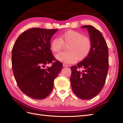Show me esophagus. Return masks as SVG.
Listing matches in <instances>:
<instances>
[{
	"mask_svg": "<svg viewBox=\"0 0 123 123\" xmlns=\"http://www.w3.org/2000/svg\"><path fill=\"white\" fill-rule=\"evenodd\" d=\"M63 66L64 67H69V65L67 64H66V63H64V64H63Z\"/></svg>",
	"mask_w": 123,
	"mask_h": 123,
	"instance_id": "obj_1",
	"label": "esophagus"
}]
</instances>
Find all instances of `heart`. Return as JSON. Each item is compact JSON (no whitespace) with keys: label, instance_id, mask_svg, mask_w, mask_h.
<instances>
[{"label":"heart","instance_id":"heart-1","mask_svg":"<svg viewBox=\"0 0 123 123\" xmlns=\"http://www.w3.org/2000/svg\"><path fill=\"white\" fill-rule=\"evenodd\" d=\"M64 46H67V52L56 54L55 58L63 63H72L77 60H84L88 56L92 43L89 37L77 31L71 30L62 33L60 38H53L50 43V49L54 53L61 51Z\"/></svg>","mask_w":123,"mask_h":123}]
</instances>
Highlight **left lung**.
<instances>
[{
    "label": "left lung",
    "instance_id": "left-lung-1",
    "mask_svg": "<svg viewBox=\"0 0 123 123\" xmlns=\"http://www.w3.org/2000/svg\"><path fill=\"white\" fill-rule=\"evenodd\" d=\"M87 28L92 43L88 56L71 68L70 82L72 90L81 99L95 97L103 89L108 71V49L100 31L91 25L81 27ZM78 68L83 71H79Z\"/></svg>",
    "mask_w": 123,
    "mask_h": 123
}]
</instances>
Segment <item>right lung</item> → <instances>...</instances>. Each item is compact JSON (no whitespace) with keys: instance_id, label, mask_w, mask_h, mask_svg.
Instances as JSON below:
<instances>
[{"instance_id":"obj_1","label":"right lung","mask_w":123,"mask_h":123,"mask_svg":"<svg viewBox=\"0 0 123 123\" xmlns=\"http://www.w3.org/2000/svg\"><path fill=\"white\" fill-rule=\"evenodd\" d=\"M57 30L31 28L17 38L13 46L12 62L15 80L22 92L32 98L43 99L48 97L62 68L59 61L46 69L42 68L55 60L50 40Z\"/></svg>"}]
</instances>
